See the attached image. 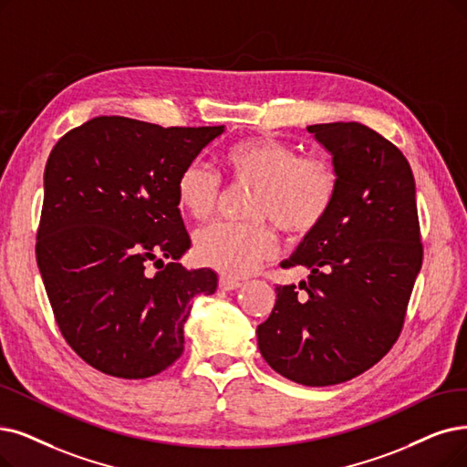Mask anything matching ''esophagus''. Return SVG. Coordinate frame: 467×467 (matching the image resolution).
I'll use <instances>...</instances> for the list:
<instances>
[{"label": "esophagus", "instance_id": "esophagus-1", "mask_svg": "<svg viewBox=\"0 0 467 467\" xmlns=\"http://www.w3.org/2000/svg\"><path fill=\"white\" fill-rule=\"evenodd\" d=\"M218 285H220V289H223V291H234V289H237V287L241 285V282H239V279H235V277L220 275Z\"/></svg>", "mask_w": 467, "mask_h": 467}]
</instances>
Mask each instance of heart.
I'll return each instance as SVG.
<instances>
[{
	"label": "heart",
	"instance_id": "obj_1",
	"mask_svg": "<svg viewBox=\"0 0 467 467\" xmlns=\"http://www.w3.org/2000/svg\"><path fill=\"white\" fill-rule=\"evenodd\" d=\"M228 172L237 183L256 185L247 223L220 222L195 237L201 265L222 275H247L277 249V237L265 218L279 228L305 235L327 218L337 197V174L316 157H303L291 143L254 136L230 145L223 153ZM180 207L192 218L209 220L222 199V180L202 161L183 166L176 180Z\"/></svg>",
	"mask_w": 467,
	"mask_h": 467
}]
</instances>
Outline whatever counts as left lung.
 <instances>
[{
    "mask_svg": "<svg viewBox=\"0 0 467 467\" xmlns=\"http://www.w3.org/2000/svg\"><path fill=\"white\" fill-rule=\"evenodd\" d=\"M331 153L337 197L282 268L308 282L277 285L256 327L265 360L295 383L326 387L378 364L399 339L423 247L416 182L397 145L360 122L306 128Z\"/></svg>",
    "mask_w": 467,
    "mask_h": 467,
    "instance_id": "8db88e82",
    "label": "left lung"
}]
</instances>
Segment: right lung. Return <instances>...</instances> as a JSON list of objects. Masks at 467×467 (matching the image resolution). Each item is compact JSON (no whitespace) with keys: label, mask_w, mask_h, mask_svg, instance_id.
I'll return each mask as SVG.
<instances>
[{"label":"right lung","mask_w":467,"mask_h":467,"mask_svg":"<svg viewBox=\"0 0 467 467\" xmlns=\"http://www.w3.org/2000/svg\"><path fill=\"white\" fill-rule=\"evenodd\" d=\"M222 132L96 117L51 149L36 260L65 341L107 376L143 379L174 364L192 298L216 291L211 268L176 263L192 245L176 180Z\"/></svg>","instance_id":"add662e5"}]
</instances>
